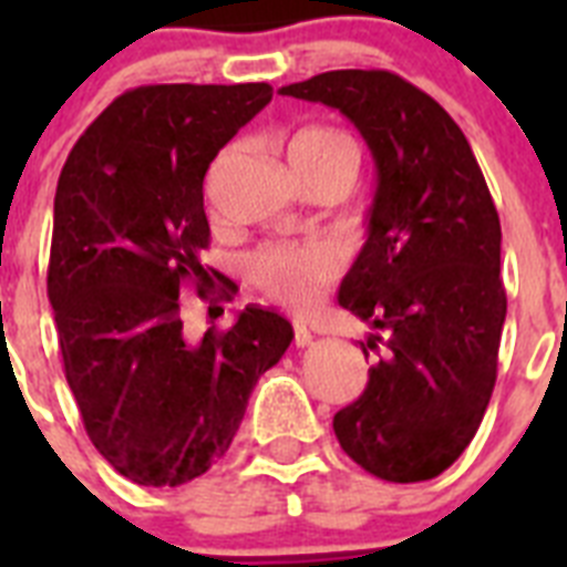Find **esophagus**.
<instances>
[{
	"label": "esophagus",
	"instance_id": "obj_1",
	"mask_svg": "<svg viewBox=\"0 0 567 567\" xmlns=\"http://www.w3.org/2000/svg\"><path fill=\"white\" fill-rule=\"evenodd\" d=\"M315 334L309 332V327L303 320H295V346H309Z\"/></svg>",
	"mask_w": 567,
	"mask_h": 567
}]
</instances>
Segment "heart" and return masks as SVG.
Wrapping results in <instances>:
<instances>
[{"label":"heart","mask_w":567,"mask_h":567,"mask_svg":"<svg viewBox=\"0 0 567 567\" xmlns=\"http://www.w3.org/2000/svg\"><path fill=\"white\" fill-rule=\"evenodd\" d=\"M338 158L349 167H358L352 142L338 130L309 127L300 130L289 144V162H323ZM338 272V258L323 244H303V247H269L258 252L249 264V275L269 298L289 303V307H307L318 298Z\"/></svg>","instance_id":"1"}]
</instances>
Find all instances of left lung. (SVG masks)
<instances>
[{
	"mask_svg": "<svg viewBox=\"0 0 567 567\" xmlns=\"http://www.w3.org/2000/svg\"><path fill=\"white\" fill-rule=\"evenodd\" d=\"M327 104L363 135L378 187L338 303L374 329L365 392L334 414L338 443L389 483L443 474L488 409L505 323L499 215L463 130L389 70H329L278 90Z\"/></svg>",
	"mask_w": 567,
	"mask_h": 567,
	"instance_id": "obj_1",
	"label": "left lung"
}]
</instances>
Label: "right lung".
Segmentation results:
<instances>
[{"instance_id": "obj_1", "label": "right lung", "mask_w": 567, "mask_h": 567, "mask_svg": "<svg viewBox=\"0 0 567 567\" xmlns=\"http://www.w3.org/2000/svg\"><path fill=\"white\" fill-rule=\"evenodd\" d=\"M269 102L267 82L127 90L59 175L48 298L64 378L99 454L138 485L213 468L295 338L284 315L247 307L189 340L178 307L184 280L209 278V162Z\"/></svg>"}]
</instances>
